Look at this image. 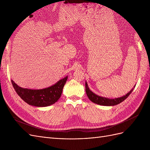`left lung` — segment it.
Segmentation results:
<instances>
[{"mask_svg": "<svg viewBox=\"0 0 150 150\" xmlns=\"http://www.w3.org/2000/svg\"><path fill=\"white\" fill-rule=\"evenodd\" d=\"M134 87H135V86H134ZM132 91H133V89H132L127 94H126L125 96H124L122 97L115 98V99H109L108 98L99 96L94 94L93 92H92L89 89V88L87 85V82H86V92L88 98H89V99L92 102L96 103V104L102 105V106H115V105H118L119 103L124 101L125 99L127 98L130 94H131Z\"/></svg>", "mask_w": 150, "mask_h": 150, "instance_id": "8db88e82", "label": "left lung"}]
</instances>
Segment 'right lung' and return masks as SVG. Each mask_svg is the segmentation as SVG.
Listing matches in <instances>:
<instances>
[{
	"instance_id": "1",
	"label": "right lung",
	"mask_w": 150,
	"mask_h": 150,
	"mask_svg": "<svg viewBox=\"0 0 150 150\" xmlns=\"http://www.w3.org/2000/svg\"><path fill=\"white\" fill-rule=\"evenodd\" d=\"M67 79V76L54 85L42 89L22 88L18 86L13 80L11 82L16 93L25 102L34 106L45 107L53 105L57 101L62 94Z\"/></svg>"
}]
</instances>
